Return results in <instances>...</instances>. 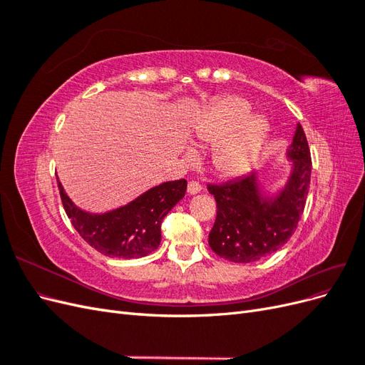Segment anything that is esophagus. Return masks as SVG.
<instances>
[{
	"mask_svg": "<svg viewBox=\"0 0 365 365\" xmlns=\"http://www.w3.org/2000/svg\"><path fill=\"white\" fill-rule=\"evenodd\" d=\"M201 190H202V185L197 181H190L189 184H187V193H189V195H196V193H200Z\"/></svg>",
	"mask_w": 365,
	"mask_h": 365,
	"instance_id": "esophagus-1",
	"label": "esophagus"
}]
</instances>
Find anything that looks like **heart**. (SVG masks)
<instances>
[{
	"mask_svg": "<svg viewBox=\"0 0 365 365\" xmlns=\"http://www.w3.org/2000/svg\"><path fill=\"white\" fill-rule=\"evenodd\" d=\"M248 109V103L237 97L220 98L196 126L200 140L217 143L212 163L220 175H244L259 158L269 123L262 114L247 115Z\"/></svg>",
	"mask_w": 365,
	"mask_h": 365,
	"instance_id": "heart-1",
	"label": "heart"
}]
</instances>
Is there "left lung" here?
<instances>
[{
    "instance_id": "8db88e82",
    "label": "left lung",
    "mask_w": 365,
    "mask_h": 365,
    "mask_svg": "<svg viewBox=\"0 0 365 365\" xmlns=\"http://www.w3.org/2000/svg\"><path fill=\"white\" fill-rule=\"evenodd\" d=\"M286 155L292 160L291 175L274 197L262 195L256 173L225 184H208L217 207L208 245L219 257L236 263L257 262L280 250L294 235L306 205L312 170L300 123Z\"/></svg>"
}]
</instances>
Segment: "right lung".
Returning <instances> with one entry per match:
<instances>
[{"mask_svg": "<svg viewBox=\"0 0 365 365\" xmlns=\"http://www.w3.org/2000/svg\"><path fill=\"white\" fill-rule=\"evenodd\" d=\"M62 205L81 237L108 257L137 259L155 251L161 242V222L187 189L185 180L163 182L128 205L94 215L76 207L58 181Z\"/></svg>", "mask_w": 365, "mask_h": 365, "instance_id": "add662e5", "label": "right lung"}]
</instances>
